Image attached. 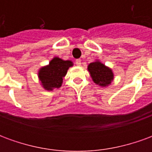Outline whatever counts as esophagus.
I'll list each match as a JSON object with an SVG mask.
<instances>
[{
    "instance_id": "1",
    "label": "esophagus",
    "mask_w": 152,
    "mask_h": 152,
    "mask_svg": "<svg viewBox=\"0 0 152 152\" xmlns=\"http://www.w3.org/2000/svg\"><path fill=\"white\" fill-rule=\"evenodd\" d=\"M76 64L77 66H80V64H81V60L78 58V59L76 60Z\"/></svg>"
}]
</instances>
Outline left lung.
I'll return each mask as SVG.
<instances>
[{"label":"left lung","instance_id":"1","mask_svg":"<svg viewBox=\"0 0 152 152\" xmlns=\"http://www.w3.org/2000/svg\"><path fill=\"white\" fill-rule=\"evenodd\" d=\"M93 80L97 85L101 86H107L113 80V73L112 70L105 66L100 62H94L88 66Z\"/></svg>","mask_w":152,"mask_h":152}]
</instances>
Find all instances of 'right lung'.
Returning <instances> with one entry per match:
<instances>
[{"label":"right lung","instance_id":"obj_1","mask_svg":"<svg viewBox=\"0 0 152 152\" xmlns=\"http://www.w3.org/2000/svg\"><path fill=\"white\" fill-rule=\"evenodd\" d=\"M72 66L71 61H64L59 58H53L48 66L42 67L39 72V78L44 88L47 90L58 89L62 86L63 78L66 74L67 69Z\"/></svg>","mask_w":152,"mask_h":152}]
</instances>
